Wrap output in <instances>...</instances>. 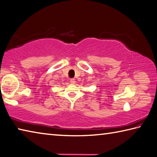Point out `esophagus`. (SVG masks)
<instances>
[{"label":"esophagus","mask_w":157,"mask_h":157,"mask_svg":"<svg viewBox=\"0 0 157 157\" xmlns=\"http://www.w3.org/2000/svg\"><path fill=\"white\" fill-rule=\"evenodd\" d=\"M70 82L71 84H75V79H74V78H72V79H70Z\"/></svg>","instance_id":"obj_1"}]
</instances>
